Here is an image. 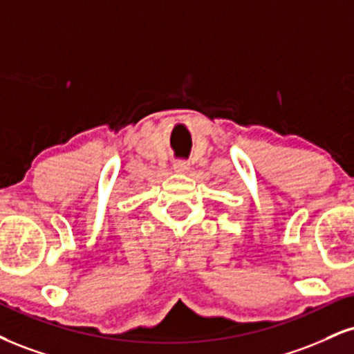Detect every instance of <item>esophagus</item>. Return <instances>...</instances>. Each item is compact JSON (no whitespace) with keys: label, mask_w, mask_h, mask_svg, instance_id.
<instances>
[{"label":"esophagus","mask_w":354,"mask_h":354,"mask_svg":"<svg viewBox=\"0 0 354 354\" xmlns=\"http://www.w3.org/2000/svg\"><path fill=\"white\" fill-rule=\"evenodd\" d=\"M173 169H174V173L185 174V173H188V171H189V163H188V161H183V160H180V161H174Z\"/></svg>","instance_id":"obj_1"}]
</instances>
